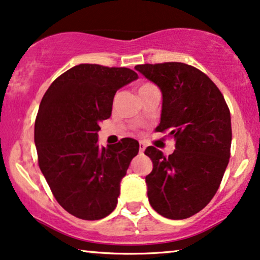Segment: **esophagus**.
Here are the masks:
<instances>
[{"label": "esophagus", "mask_w": 260, "mask_h": 260, "mask_svg": "<svg viewBox=\"0 0 260 260\" xmlns=\"http://www.w3.org/2000/svg\"><path fill=\"white\" fill-rule=\"evenodd\" d=\"M145 148H146V145H145L144 143H140V144H139V151H140V153H143V152L145 151Z\"/></svg>", "instance_id": "obj_1"}]
</instances>
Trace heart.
I'll return each mask as SVG.
<instances>
[{"label": "heart", "mask_w": 260, "mask_h": 260, "mask_svg": "<svg viewBox=\"0 0 260 260\" xmlns=\"http://www.w3.org/2000/svg\"><path fill=\"white\" fill-rule=\"evenodd\" d=\"M148 85H152V84H150V83H145V84H143V85H140V88H139V90H140V89H143V88H146V86H148Z\"/></svg>", "instance_id": "heart-1"}]
</instances>
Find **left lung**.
Masks as SVG:
<instances>
[{"mask_svg":"<svg viewBox=\"0 0 260 260\" xmlns=\"http://www.w3.org/2000/svg\"><path fill=\"white\" fill-rule=\"evenodd\" d=\"M160 89L157 132L176 141L165 157L148 146L153 169L146 176L150 205L161 216L183 220L202 210L219 189L230 161L231 113L219 88L199 69L184 63L137 65Z\"/></svg>","mask_w":260,"mask_h":260,"instance_id":"1","label":"left lung"}]
</instances>
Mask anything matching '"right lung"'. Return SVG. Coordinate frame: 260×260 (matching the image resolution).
<instances>
[{
    "mask_svg": "<svg viewBox=\"0 0 260 260\" xmlns=\"http://www.w3.org/2000/svg\"><path fill=\"white\" fill-rule=\"evenodd\" d=\"M136 79L127 68L79 64L55 79L41 100L34 124L39 168L58 203L78 219L100 220L115 209L121 179L139 152L131 138L107 147L98 144L116 91Z\"/></svg>",
    "mask_w": 260,
    "mask_h": 260,
    "instance_id": "obj_1",
    "label": "right lung"
}]
</instances>
